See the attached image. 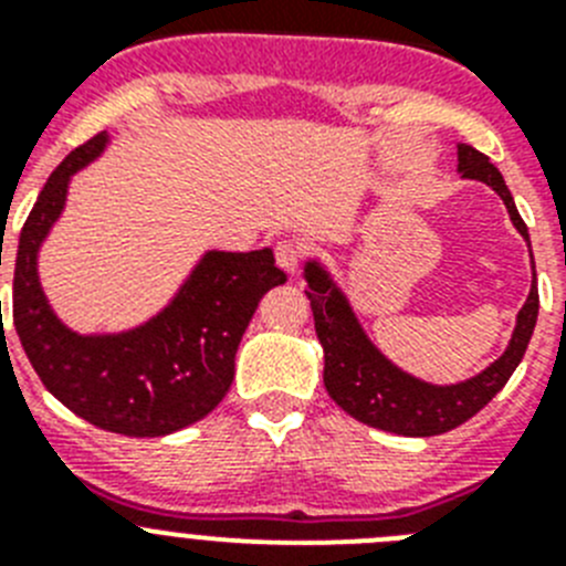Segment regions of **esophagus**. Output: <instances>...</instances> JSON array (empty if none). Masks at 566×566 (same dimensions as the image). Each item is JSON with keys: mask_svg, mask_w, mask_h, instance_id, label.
I'll list each match as a JSON object with an SVG mask.
<instances>
[{"mask_svg": "<svg viewBox=\"0 0 566 566\" xmlns=\"http://www.w3.org/2000/svg\"><path fill=\"white\" fill-rule=\"evenodd\" d=\"M274 258H277V266L283 272L294 274L300 269V260H303V247H300L297 240H280L277 247H274Z\"/></svg>", "mask_w": 566, "mask_h": 566, "instance_id": "obj_1", "label": "esophagus"}]
</instances>
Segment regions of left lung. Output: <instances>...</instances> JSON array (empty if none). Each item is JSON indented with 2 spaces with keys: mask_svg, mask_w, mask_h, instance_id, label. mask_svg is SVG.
<instances>
[{
  "mask_svg": "<svg viewBox=\"0 0 566 566\" xmlns=\"http://www.w3.org/2000/svg\"><path fill=\"white\" fill-rule=\"evenodd\" d=\"M457 158L462 178L488 184L502 198L510 221L530 247L527 227L518 214L516 201L488 155L470 144H459ZM303 277L308 283L306 297L312 303L314 328H317V339L326 357L323 382H326L328 397L363 424L399 433V437H439L468 422L470 417H476L484 405L502 391L510 374L522 363L538 317L536 266H533V286H530L522 312L516 314V328L502 357L490 363L476 377L453 385H433L402 371L379 352L354 314L348 294L339 289L323 260L308 258Z\"/></svg>",
  "mask_w": 566,
  "mask_h": 566,
  "instance_id": "left-lung-1",
  "label": "left lung"
}]
</instances>
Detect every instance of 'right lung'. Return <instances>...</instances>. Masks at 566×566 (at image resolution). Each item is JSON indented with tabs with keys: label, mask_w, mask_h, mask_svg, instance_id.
Segmentation results:
<instances>
[{
	"label": "right lung",
	"mask_w": 566,
	"mask_h": 566,
	"mask_svg": "<svg viewBox=\"0 0 566 566\" xmlns=\"http://www.w3.org/2000/svg\"><path fill=\"white\" fill-rule=\"evenodd\" d=\"M107 144L109 135L98 133L73 149L30 209L13 260V326L33 371L70 411L102 431L167 437L212 413L227 397L240 337L260 297L286 283V274L274 266L269 247L209 249L167 306L142 326L104 334L64 326L39 283V252L62 218L73 175Z\"/></svg>",
	"instance_id": "right-lung-1"
}]
</instances>
